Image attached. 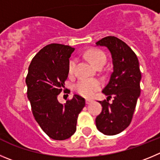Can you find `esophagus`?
Wrapping results in <instances>:
<instances>
[{"instance_id":"34e87169","label":"esophagus","mask_w":160,"mask_h":160,"mask_svg":"<svg viewBox=\"0 0 160 160\" xmlns=\"http://www.w3.org/2000/svg\"><path fill=\"white\" fill-rule=\"evenodd\" d=\"M92 102V99H89V98H87V99H86V103L87 104H90Z\"/></svg>"}]
</instances>
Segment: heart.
<instances>
[{
  "instance_id": "b5f03b06",
  "label": "heart",
  "mask_w": 160,
  "mask_h": 160,
  "mask_svg": "<svg viewBox=\"0 0 160 160\" xmlns=\"http://www.w3.org/2000/svg\"><path fill=\"white\" fill-rule=\"evenodd\" d=\"M87 57L91 62L98 67L101 65H104L107 61L105 53L99 50H90L87 52ZM76 66V60L71 59L68 62V70L69 74H72ZM102 87V83L96 79H81L74 86L76 92L80 95L86 98H91Z\"/></svg>"
}]
</instances>
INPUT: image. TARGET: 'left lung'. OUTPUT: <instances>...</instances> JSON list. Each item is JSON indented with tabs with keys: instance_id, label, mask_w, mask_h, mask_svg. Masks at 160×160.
Instances as JSON below:
<instances>
[{
	"instance_id": "obj_1",
	"label": "left lung",
	"mask_w": 160,
	"mask_h": 160,
	"mask_svg": "<svg viewBox=\"0 0 160 160\" xmlns=\"http://www.w3.org/2000/svg\"><path fill=\"white\" fill-rule=\"evenodd\" d=\"M109 49L113 72L102 90L107 100L99 101L102 109L95 119L96 127L105 135H116L129 125L137 98L141 94V73L136 53L125 42L114 36H107L96 42ZM114 98L111 104L108 99Z\"/></svg>"
}]
</instances>
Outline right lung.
<instances>
[{
	"instance_id": "1",
	"label": "right lung",
	"mask_w": 160,
	"mask_h": 160,
	"mask_svg": "<svg viewBox=\"0 0 160 160\" xmlns=\"http://www.w3.org/2000/svg\"><path fill=\"white\" fill-rule=\"evenodd\" d=\"M74 50L58 43L44 46L33 58L26 77L33 115L46 135L57 141L73 135L77 118L85 106V99L78 95L68 99L65 105L58 100L68 78L69 58ZM64 92L70 91L65 89Z\"/></svg>"
}]
</instances>
